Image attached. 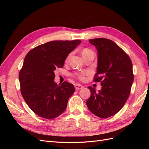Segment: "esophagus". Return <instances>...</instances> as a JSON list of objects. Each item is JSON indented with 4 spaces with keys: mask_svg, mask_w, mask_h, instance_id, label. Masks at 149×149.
Instances as JSON below:
<instances>
[{
    "mask_svg": "<svg viewBox=\"0 0 149 149\" xmlns=\"http://www.w3.org/2000/svg\"><path fill=\"white\" fill-rule=\"evenodd\" d=\"M74 87H75L76 90H79V89H82L83 88V86H81L79 84H75Z\"/></svg>",
    "mask_w": 149,
    "mask_h": 149,
    "instance_id": "esophagus-1",
    "label": "esophagus"
}]
</instances>
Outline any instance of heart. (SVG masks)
<instances>
[{
  "instance_id": "heart-1",
  "label": "heart",
  "mask_w": 149,
  "mask_h": 149,
  "mask_svg": "<svg viewBox=\"0 0 149 149\" xmlns=\"http://www.w3.org/2000/svg\"><path fill=\"white\" fill-rule=\"evenodd\" d=\"M94 54L93 51L91 50V49H90L89 48H83L82 50H81V54H82V56L84 58V56H86V55H89V54ZM86 74V73H81V74H76V76H77V77L78 78H79L80 79H84V76Z\"/></svg>"
}]
</instances>
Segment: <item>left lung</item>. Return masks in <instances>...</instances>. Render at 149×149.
<instances>
[{
    "mask_svg": "<svg viewBox=\"0 0 149 149\" xmlns=\"http://www.w3.org/2000/svg\"><path fill=\"white\" fill-rule=\"evenodd\" d=\"M89 42L97 51L94 81H101L102 88L96 91L95 88L88 87L91 96L86 105L93 114L107 118L118 113L129 96L134 81L132 63L123 49L109 39L94 38Z\"/></svg>",
    "mask_w": 149,
    "mask_h": 149,
    "instance_id": "left-lung-1",
    "label": "left lung"
}]
</instances>
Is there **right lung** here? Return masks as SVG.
I'll use <instances>...</instances> for the list:
<instances>
[{
	"label": "right lung",
	"instance_id": "add662e5",
	"mask_svg": "<svg viewBox=\"0 0 149 149\" xmlns=\"http://www.w3.org/2000/svg\"><path fill=\"white\" fill-rule=\"evenodd\" d=\"M81 43L79 40L49 42L26 55L19 73L20 91L29 107L38 116L54 119L66 109L75 88L67 81L56 83L54 71L64 66L68 55Z\"/></svg>",
	"mask_w": 149,
	"mask_h": 149
}]
</instances>
